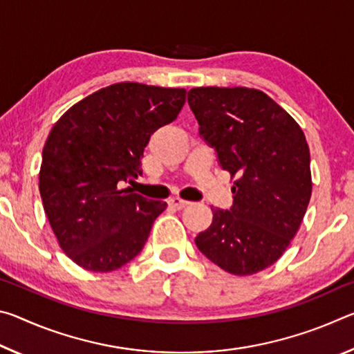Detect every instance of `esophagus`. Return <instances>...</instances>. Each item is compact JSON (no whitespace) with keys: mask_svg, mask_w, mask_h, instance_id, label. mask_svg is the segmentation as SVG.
I'll use <instances>...</instances> for the list:
<instances>
[{"mask_svg":"<svg viewBox=\"0 0 354 354\" xmlns=\"http://www.w3.org/2000/svg\"><path fill=\"white\" fill-rule=\"evenodd\" d=\"M169 205H170V206H173L175 209H184L185 206H189V205H190V201L179 198V196H173V198H170V200H169Z\"/></svg>","mask_w":354,"mask_h":354,"instance_id":"esophagus-1","label":"esophagus"}]
</instances>
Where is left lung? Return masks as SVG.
I'll list each match as a JSON object with an SVG mask.
<instances>
[{"label":"left lung","instance_id":"1","mask_svg":"<svg viewBox=\"0 0 354 354\" xmlns=\"http://www.w3.org/2000/svg\"><path fill=\"white\" fill-rule=\"evenodd\" d=\"M187 101L200 136L236 178L230 211L195 239L225 272L247 277L277 262L293 237L313 194L310 154L299 124L261 91L195 87Z\"/></svg>","mask_w":354,"mask_h":354}]
</instances>
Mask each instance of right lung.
Segmentation results:
<instances>
[{"label":"right lung","instance_id":"obj_1","mask_svg":"<svg viewBox=\"0 0 354 354\" xmlns=\"http://www.w3.org/2000/svg\"><path fill=\"white\" fill-rule=\"evenodd\" d=\"M184 103L185 88L118 82L71 106L53 127L39 190L59 245L80 267L112 272L142 251L167 203L122 185L142 175L149 137Z\"/></svg>","mask_w":354,"mask_h":354}]
</instances>
